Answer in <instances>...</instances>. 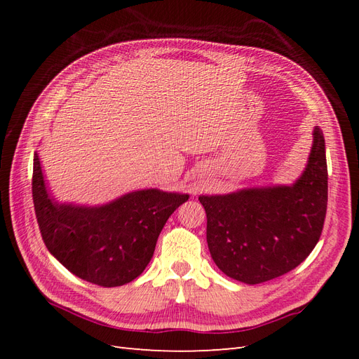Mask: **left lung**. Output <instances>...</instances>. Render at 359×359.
<instances>
[{
    "instance_id": "obj_1",
    "label": "left lung",
    "mask_w": 359,
    "mask_h": 359,
    "mask_svg": "<svg viewBox=\"0 0 359 359\" xmlns=\"http://www.w3.org/2000/svg\"><path fill=\"white\" fill-rule=\"evenodd\" d=\"M206 243L223 273L257 285L297 268L316 247L328 203V169L322 130L302 175L292 186L255 187L199 196Z\"/></svg>"
}]
</instances>
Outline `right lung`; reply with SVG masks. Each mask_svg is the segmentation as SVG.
Instances as JSON below:
<instances>
[{"mask_svg": "<svg viewBox=\"0 0 359 359\" xmlns=\"http://www.w3.org/2000/svg\"><path fill=\"white\" fill-rule=\"evenodd\" d=\"M187 199L147 189L102 206L58 203L34 154L32 202L43 243L76 277L103 287L123 286L144 273L163 226Z\"/></svg>", "mask_w": 359, "mask_h": 359, "instance_id": "1", "label": "right lung"}]
</instances>
